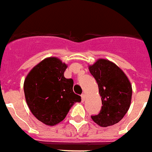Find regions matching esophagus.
Wrapping results in <instances>:
<instances>
[{"mask_svg":"<svg viewBox=\"0 0 152 152\" xmlns=\"http://www.w3.org/2000/svg\"><path fill=\"white\" fill-rule=\"evenodd\" d=\"M85 97H86L85 94L81 95V99H82V101H84V99H85Z\"/></svg>","mask_w":152,"mask_h":152,"instance_id":"esophagus-1","label":"esophagus"}]
</instances>
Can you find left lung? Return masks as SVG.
<instances>
[{"instance_id":"left-lung-1","label":"left lung","mask_w":152,"mask_h":152,"mask_svg":"<svg viewBox=\"0 0 152 152\" xmlns=\"http://www.w3.org/2000/svg\"><path fill=\"white\" fill-rule=\"evenodd\" d=\"M89 71L96 80L101 96V110L91 115L100 127L112 126L122 120L130 107L132 88L127 76L116 64L105 59H99Z\"/></svg>"}]
</instances>
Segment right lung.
Here are the masks:
<instances>
[{
	"instance_id": "right-lung-1",
	"label": "right lung",
	"mask_w": 152,
	"mask_h": 152,
	"mask_svg": "<svg viewBox=\"0 0 152 152\" xmlns=\"http://www.w3.org/2000/svg\"><path fill=\"white\" fill-rule=\"evenodd\" d=\"M67 64L56 57H48L37 64L24 83L25 99L30 111L40 122L57 124L81 97L72 90L73 80L64 76Z\"/></svg>"
}]
</instances>
